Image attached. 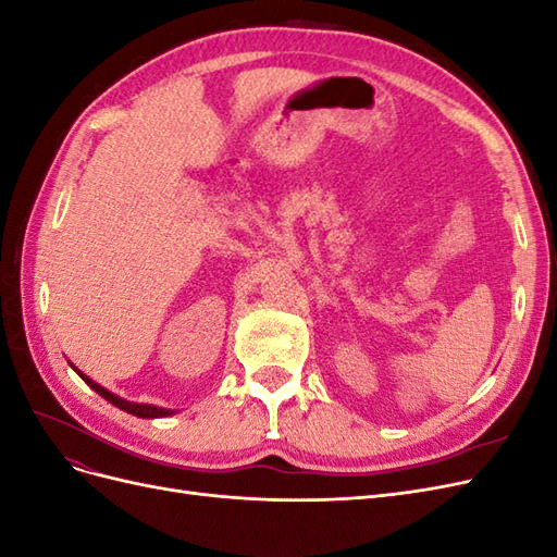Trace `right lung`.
<instances>
[{
    "label": "right lung",
    "mask_w": 557,
    "mask_h": 557,
    "mask_svg": "<svg viewBox=\"0 0 557 557\" xmlns=\"http://www.w3.org/2000/svg\"><path fill=\"white\" fill-rule=\"evenodd\" d=\"M74 367V364H72ZM76 369V367H74ZM78 372V369H76ZM78 376L86 381L92 391L97 393V395H102L107 401H111L113 407H117V409H123V411H127V413H132V416H137V418H164V416H172L174 411H170V409H160V407H150V404H134V401H127V399H123V397H117V395H113V393H109L107 387H102V385H97L92 379H88L86 374L83 372H78Z\"/></svg>",
    "instance_id": "add662e5"
}]
</instances>
